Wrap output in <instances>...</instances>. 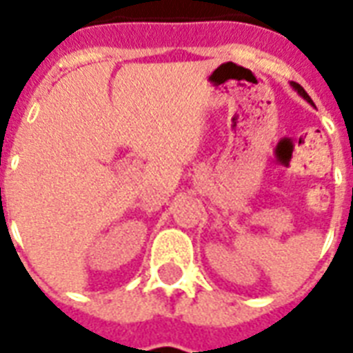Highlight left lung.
Returning a JSON list of instances; mask_svg holds the SVG:
<instances>
[{
    "mask_svg": "<svg viewBox=\"0 0 353 353\" xmlns=\"http://www.w3.org/2000/svg\"><path fill=\"white\" fill-rule=\"evenodd\" d=\"M291 88H293V90H295L296 93H299V95H301L302 99H304V101H307L313 106V101H312V99H310V95H307L306 91H304V88H302L301 84H296V82H291Z\"/></svg>",
    "mask_w": 353,
    "mask_h": 353,
    "instance_id": "1",
    "label": "left lung"
}]
</instances>
